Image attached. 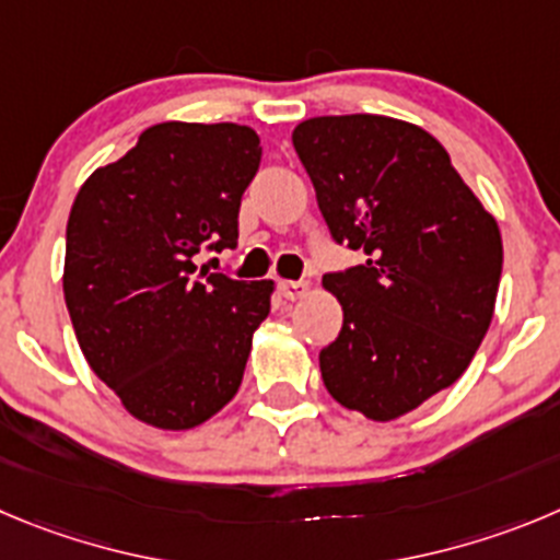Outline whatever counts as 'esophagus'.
I'll list each match as a JSON object with an SVG mask.
<instances>
[{
    "mask_svg": "<svg viewBox=\"0 0 560 560\" xmlns=\"http://www.w3.org/2000/svg\"><path fill=\"white\" fill-rule=\"evenodd\" d=\"M279 290L287 301H298L310 292V281H279Z\"/></svg>",
    "mask_w": 560,
    "mask_h": 560,
    "instance_id": "34e87169",
    "label": "esophagus"
}]
</instances>
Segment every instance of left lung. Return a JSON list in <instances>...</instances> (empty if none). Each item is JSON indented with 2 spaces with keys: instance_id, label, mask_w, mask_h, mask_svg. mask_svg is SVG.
I'll return each instance as SVG.
<instances>
[{
  "instance_id": "1",
  "label": "left lung",
  "mask_w": 560,
  "mask_h": 560,
  "mask_svg": "<svg viewBox=\"0 0 560 560\" xmlns=\"http://www.w3.org/2000/svg\"><path fill=\"white\" fill-rule=\"evenodd\" d=\"M331 240L364 265L323 276L342 331L320 351L345 409L395 420L462 378L494 315L503 240L436 138L386 115H320L292 132Z\"/></svg>"
}]
</instances>
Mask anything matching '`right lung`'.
<instances>
[{
    "instance_id": "1",
    "label": "right lung",
    "mask_w": 560,
    "mask_h": 560,
    "mask_svg": "<svg viewBox=\"0 0 560 560\" xmlns=\"http://www.w3.org/2000/svg\"><path fill=\"white\" fill-rule=\"evenodd\" d=\"M262 149L250 127H149L80 187L66 229L62 292L93 373L129 415L201 425L237 395L273 281L198 270L237 245Z\"/></svg>"
}]
</instances>
